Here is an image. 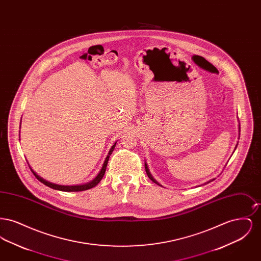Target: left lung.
I'll return each instance as SVG.
<instances>
[{
  "label": "left lung",
  "instance_id": "obj_1",
  "mask_svg": "<svg viewBox=\"0 0 261 261\" xmlns=\"http://www.w3.org/2000/svg\"><path fill=\"white\" fill-rule=\"evenodd\" d=\"M239 129H240V132H241V126H239ZM145 168H146V172H147V175H148V177H149V179L152 181V182H154L155 184H158V185H160L153 178H152V176L150 175V173H149V169H148V166H147V163H145ZM212 181V180H211ZM211 181H210V182H211ZM160 186H162V185H160Z\"/></svg>",
  "mask_w": 261,
  "mask_h": 261
}]
</instances>
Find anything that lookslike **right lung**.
Wrapping results in <instances>:
<instances>
[{
    "instance_id": "obj_1",
    "label": "right lung",
    "mask_w": 261,
    "mask_h": 261,
    "mask_svg": "<svg viewBox=\"0 0 261 261\" xmlns=\"http://www.w3.org/2000/svg\"><path fill=\"white\" fill-rule=\"evenodd\" d=\"M114 147H115V144L112 146V149L111 150L109 151V154H108V156H107V159H106V161L103 162V165H102V168H101V170H100V172L98 174V176L91 182V183H89V184H85V185H81V186H62V185H57V184H53V183H50V182H48V181H46V180H44L43 178H41L40 176H38L37 174L35 173L31 168V171H32V173L35 175V177L37 178L38 180L41 182V183H43L44 185H46V186L50 187L51 189H55V190H59V191H63V192H80V191H85V190H89V189H91V188H93V187L96 186V185H98L99 184V181L101 180V178L103 177V175H105V172H106V169H107V165H108V162H109V159H110V155L112 154V151H113V149H114Z\"/></svg>"
}]
</instances>
